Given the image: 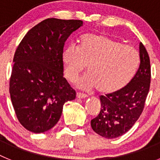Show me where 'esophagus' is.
I'll list each match as a JSON object with an SVG mask.
<instances>
[{
	"label": "esophagus",
	"mask_w": 160,
	"mask_h": 160,
	"mask_svg": "<svg viewBox=\"0 0 160 160\" xmlns=\"http://www.w3.org/2000/svg\"><path fill=\"white\" fill-rule=\"evenodd\" d=\"M76 98H87V94L78 92L77 94H76Z\"/></svg>",
	"instance_id": "1"
}]
</instances>
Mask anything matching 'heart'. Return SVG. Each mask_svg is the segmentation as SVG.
Here are the masks:
<instances>
[{"label": "heart", "mask_w": 160, "mask_h": 160, "mask_svg": "<svg viewBox=\"0 0 160 160\" xmlns=\"http://www.w3.org/2000/svg\"><path fill=\"white\" fill-rule=\"evenodd\" d=\"M62 62L69 81H75L87 66L88 74L79 82V87L111 95L131 81L139 55L134 47L107 35L87 33L80 39L78 49L70 46L63 50Z\"/></svg>", "instance_id": "obj_1"}]
</instances>
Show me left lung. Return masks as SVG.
I'll list each match as a JSON object with an SVG mask.
<instances>
[{
  "label": "left lung",
  "mask_w": 160,
  "mask_h": 160,
  "mask_svg": "<svg viewBox=\"0 0 160 160\" xmlns=\"http://www.w3.org/2000/svg\"><path fill=\"white\" fill-rule=\"evenodd\" d=\"M139 67L127 87L115 94L100 96L101 110L90 125L104 138H114L128 132L143 111L151 84V65L142 42L139 43Z\"/></svg>",
  "instance_id": "obj_1"
}]
</instances>
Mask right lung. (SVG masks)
Here are the masks:
<instances>
[{"label": "right lung", "mask_w": 160, "mask_h": 160, "mask_svg": "<svg viewBox=\"0 0 160 160\" xmlns=\"http://www.w3.org/2000/svg\"><path fill=\"white\" fill-rule=\"evenodd\" d=\"M81 20L48 18L32 27L18 46L9 81V93L18 121L33 133L53 128L64 103L75 90L63 77L62 52Z\"/></svg>", "instance_id": "obj_1"}]
</instances>
